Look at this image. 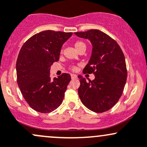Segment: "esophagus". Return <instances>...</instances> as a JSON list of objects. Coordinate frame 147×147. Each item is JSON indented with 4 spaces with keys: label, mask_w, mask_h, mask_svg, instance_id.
<instances>
[{
    "label": "esophagus",
    "mask_w": 147,
    "mask_h": 147,
    "mask_svg": "<svg viewBox=\"0 0 147 147\" xmlns=\"http://www.w3.org/2000/svg\"><path fill=\"white\" fill-rule=\"evenodd\" d=\"M71 77L72 79H76L77 76L76 74H71Z\"/></svg>",
    "instance_id": "esophagus-1"
}]
</instances>
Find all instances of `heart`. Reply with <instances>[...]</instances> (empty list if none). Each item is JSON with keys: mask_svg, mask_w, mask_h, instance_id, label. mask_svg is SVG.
I'll list each match as a JSON object with an SVG mask.
<instances>
[{"mask_svg": "<svg viewBox=\"0 0 147 147\" xmlns=\"http://www.w3.org/2000/svg\"><path fill=\"white\" fill-rule=\"evenodd\" d=\"M74 46H75V48L77 49V50H78V51L82 48V47H86L85 42L80 41V40H78V41L76 42L75 43H74ZM71 69L72 70L75 71L76 69V67H71Z\"/></svg>", "mask_w": 147, "mask_h": 147, "instance_id": "b5f03b06", "label": "heart"}]
</instances>
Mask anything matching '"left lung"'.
Segmentation results:
<instances>
[{"label": "left lung", "instance_id": "left-lung-1", "mask_svg": "<svg viewBox=\"0 0 147 147\" xmlns=\"http://www.w3.org/2000/svg\"><path fill=\"white\" fill-rule=\"evenodd\" d=\"M75 34L92 42V56L83 73L95 76L93 80L87 82L82 76H78L80 83L78 95L87 108L103 113L117 103L123 92L127 75L124 54L114 39L99 30Z\"/></svg>", "mask_w": 147, "mask_h": 147}]
</instances>
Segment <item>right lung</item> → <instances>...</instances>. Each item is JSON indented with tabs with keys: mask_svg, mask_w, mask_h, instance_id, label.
Masks as SVG:
<instances>
[{
	"mask_svg": "<svg viewBox=\"0 0 147 147\" xmlns=\"http://www.w3.org/2000/svg\"><path fill=\"white\" fill-rule=\"evenodd\" d=\"M72 34L41 31L28 39L20 50L16 63L17 84L26 102L36 111L50 113L62 102L71 76L64 73L51 80L50 69L59 60L61 46Z\"/></svg>",
	"mask_w": 147,
	"mask_h": 147,
	"instance_id": "1",
	"label": "right lung"
}]
</instances>
